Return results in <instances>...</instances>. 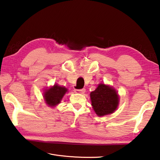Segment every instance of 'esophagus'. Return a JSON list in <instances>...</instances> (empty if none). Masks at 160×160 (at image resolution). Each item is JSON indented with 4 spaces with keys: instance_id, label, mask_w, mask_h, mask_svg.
Masks as SVG:
<instances>
[{
    "instance_id": "esophagus-1",
    "label": "esophagus",
    "mask_w": 160,
    "mask_h": 160,
    "mask_svg": "<svg viewBox=\"0 0 160 160\" xmlns=\"http://www.w3.org/2000/svg\"><path fill=\"white\" fill-rule=\"evenodd\" d=\"M86 92V90L85 89H75L74 90V92L77 94H84Z\"/></svg>"
}]
</instances>
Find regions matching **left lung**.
<instances>
[{
    "mask_svg": "<svg viewBox=\"0 0 160 160\" xmlns=\"http://www.w3.org/2000/svg\"><path fill=\"white\" fill-rule=\"evenodd\" d=\"M90 95L93 109L99 117L112 114L118 107L119 95L111 86L100 83Z\"/></svg>",
    "mask_w": 160,
    "mask_h": 160,
    "instance_id": "obj_1",
    "label": "left lung"
}]
</instances>
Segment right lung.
<instances>
[{
	"instance_id": "1",
	"label": "right lung",
	"mask_w": 160,
	"mask_h": 160,
	"mask_svg": "<svg viewBox=\"0 0 160 160\" xmlns=\"http://www.w3.org/2000/svg\"><path fill=\"white\" fill-rule=\"evenodd\" d=\"M68 92L66 88L54 84L52 87L45 90L43 97L48 106L54 107L60 103L64 94Z\"/></svg>"
}]
</instances>
